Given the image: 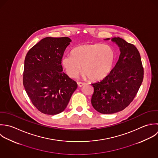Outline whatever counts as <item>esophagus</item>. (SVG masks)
Returning a JSON list of instances; mask_svg holds the SVG:
<instances>
[{
    "instance_id": "34e87169",
    "label": "esophagus",
    "mask_w": 158,
    "mask_h": 158,
    "mask_svg": "<svg viewBox=\"0 0 158 158\" xmlns=\"http://www.w3.org/2000/svg\"><path fill=\"white\" fill-rule=\"evenodd\" d=\"M85 85V83H82V82H78V85L79 87H82Z\"/></svg>"
}]
</instances>
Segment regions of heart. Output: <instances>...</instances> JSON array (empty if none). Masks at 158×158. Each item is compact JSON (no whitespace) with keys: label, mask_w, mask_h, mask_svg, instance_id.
I'll use <instances>...</instances> for the list:
<instances>
[{"label":"heart","mask_w":158,"mask_h":158,"mask_svg":"<svg viewBox=\"0 0 158 158\" xmlns=\"http://www.w3.org/2000/svg\"><path fill=\"white\" fill-rule=\"evenodd\" d=\"M116 59V52L108 45L85 44L77 47L72 56H64L62 64L71 78L77 77L82 67V73L89 80L99 81L110 74Z\"/></svg>","instance_id":"1"}]
</instances>
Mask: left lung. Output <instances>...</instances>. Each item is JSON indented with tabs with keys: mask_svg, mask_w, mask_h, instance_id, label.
I'll use <instances>...</instances> for the list:
<instances>
[{
	"mask_svg": "<svg viewBox=\"0 0 158 158\" xmlns=\"http://www.w3.org/2000/svg\"><path fill=\"white\" fill-rule=\"evenodd\" d=\"M111 41L119 48V59L106 77L91 84L94 87L91 104L102 114L114 113L126 108L136 96L143 78V68L137 48L119 37L112 38Z\"/></svg>",
	"mask_w": 158,
	"mask_h": 158,
	"instance_id": "obj_1",
	"label": "left lung"
}]
</instances>
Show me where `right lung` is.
<instances>
[{"mask_svg":"<svg viewBox=\"0 0 158 158\" xmlns=\"http://www.w3.org/2000/svg\"><path fill=\"white\" fill-rule=\"evenodd\" d=\"M72 42L69 37H46L27 53L23 85L40 112L54 115L63 111L77 88L76 81L62 72V58Z\"/></svg>","mask_w":158,"mask_h":158,"instance_id":"add662e5","label":"right lung"}]
</instances>
